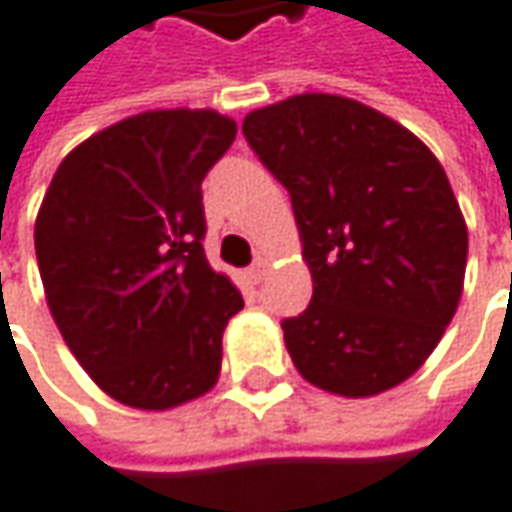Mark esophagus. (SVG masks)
Wrapping results in <instances>:
<instances>
[{
    "mask_svg": "<svg viewBox=\"0 0 512 512\" xmlns=\"http://www.w3.org/2000/svg\"><path fill=\"white\" fill-rule=\"evenodd\" d=\"M266 272H269V263H266V260H255V263L249 266V272H246V275H249L252 283H260V280L266 278Z\"/></svg>",
    "mask_w": 512,
    "mask_h": 512,
    "instance_id": "obj_1",
    "label": "esophagus"
}]
</instances>
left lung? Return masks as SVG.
Segmentation results:
<instances>
[{"instance_id":"1","label":"left lung","mask_w":512,"mask_h":512,"mask_svg":"<svg viewBox=\"0 0 512 512\" xmlns=\"http://www.w3.org/2000/svg\"><path fill=\"white\" fill-rule=\"evenodd\" d=\"M246 143L292 197L309 306L280 323L315 387L367 398L407 381L456 315L467 226L433 151L375 108L300 94L252 111Z\"/></svg>"}]
</instances>
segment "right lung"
I'll use <instances>...</instances> for the list:
<instances>
[{"mask_svg": "<svg viewBox=\"0 0 512 512\" xmlns=\"http://www.w3.org/2000/svg\"><path fill=\"white\" fill-rule=\"evenodd\" d=\"M237 125L217 111H148L77 145L36 217L56 326L111 398L168 410L214 387L223 329L243 309L206 252L203 177Z\"/></svg>", "mask_w": 512, "mask_h": 512, "instance_id": "obj_1", "label": "right lung"}]
</instances>
